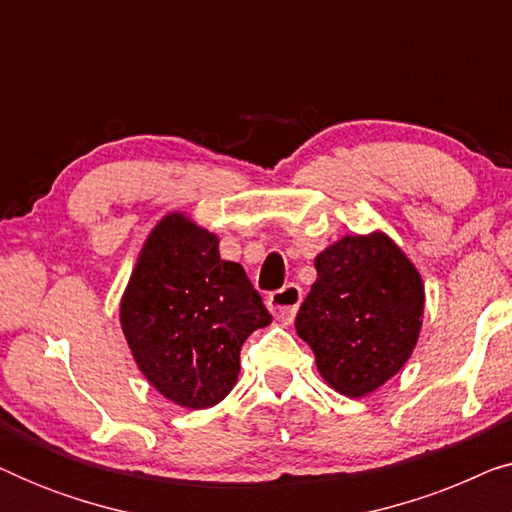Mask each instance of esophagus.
<instances>
[{
  "label": "esophagus",
  "mask_w": 512,
  "mask_h": 512,
  "mask_svg": "<svg viewBox=\"0 0 512 512\" xmlns=\"http://www.w3.org/2000/svg\"><path fill=\"white\" fill-rule=\"evenodd\" d=\"M300 300H303V291H300L298 284H286L284 289H279L268 296V307L275 317L282 321V324H291L293 317H296Z\"/></svg>",
  "instance_id": "obj_1"
}]
</instances>
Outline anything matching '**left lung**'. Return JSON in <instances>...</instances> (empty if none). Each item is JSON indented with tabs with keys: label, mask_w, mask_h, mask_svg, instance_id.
Returning <instances> with one entry per match:
<instances>
[{
	"label": "left lung",
	"mask_w": 512,
	"mask_h": 512,
	"mask_svg": "<svg viewBox=\"0 0 512 512\" xmlns=\"http://www.w3.org/2000/svg\"><path fill=\"white\" fill-rule=\"evenodd\" d=\"M317 282L300 305L296 333L312 347L319 375L349 398L380 389L417 347L424 282L382 230L345 235L314 258Z\"/></svg>",
	"instance_id": "1"
}]
</instances>
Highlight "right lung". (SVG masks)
<instances>
[{
  "label": "right lung",
  "mask_w": 512,
  "mask_h": 512,
  "mask_svg": "<svg viewBox=\"0 0 512 512\" xmlns=\"http://www.w3.org/2000/svg\"><path fill=\"white\" fill-rule=\"evenodd\" d=\"M118 319L146 382L179 408L223 401L240 375V349L272 321L219 235L186 212L160 219L139 249Z\"/></svg>",
  "instance_id": "obj_1"
}]
</instances>
